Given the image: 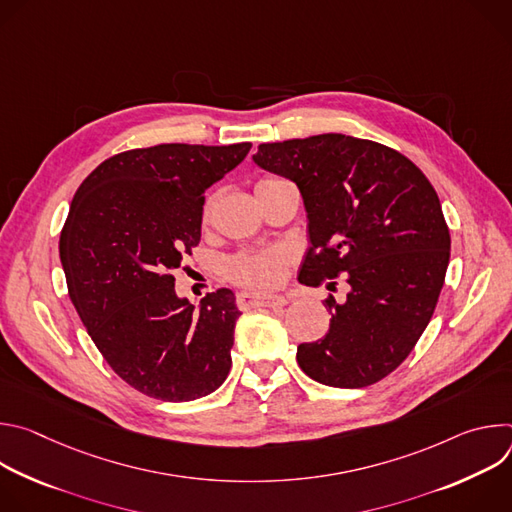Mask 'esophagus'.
Masks as SVG:
<instances>
[{
  "label": "esophagus",
  "instance_id": "esophagus-1",
  "mask_svg": "<svg viewBox=\"0 0 512 512\" xmlns=\"http://www.w3.org/2000/svg\"><path fill=\"white\" fill-rule=\"evenodd\" d=\"M237 304L241 310L249 308H281L287 304V298L283 296H261L255 294V291H241L237 296Z\"/></svg>",
  "mask_w": 512,
  "mask_h": 512
}]
</instances>
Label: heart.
Returning <instances> with one entry per match:
<instances>
[{"label": "heart", "instance_id": "heart-1", "mask_svg": "<svg viewBox=\"0 0 512 512\" xmlns=\"http://www.w3.org/2000/svg\"><path fill=\"white\" fill-rule=\"evenodd\" d=\"M277 180L279 178L265 176L257 182L255 190L265 188ZM208 216H210V202L206 204V210H204V218ZM291 261H294V255H291V251L285 247L247 249L227 259L225 275L237 285H243L255 291H267L277 287L283 281Z\"/></svg>", "mask_w": 512, "mask_h": 512}]
</instances>
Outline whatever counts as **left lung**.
<instances>
[{
  "label": "left lung",
  "mask_w": 512,
  "mask_h": 512,
  "mask_svg": "<svg viewBox=\"0 0 512 512\" xmlns=\"http://www.w3.org/2000/svg\"><path fill=\"white\" fill-rule=\"evenodd\" d=\"M253 160L304 196L312 247L300 281L334 285L346 273L350 285L346 302L326 300V336L298 346L302 371L340 389L385 379L427 328L450 263L433 186L397 150L342 133L261 143Z\"/></svg>",
  "instance_id": "obj_1"
}]
</instances>
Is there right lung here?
<instances>
[{
    "mask_svg": "<svg viewBox=\"0 0 512 512\" xmlns=\"http://www.w3.org/2000/svg\"><path fill=\"white\" fill-rule=\"evenodd\" d=\"M251 143H160L121 152L79 186L60 233L68 296L109 367L139 393L184 403L231 371L241 312L231 289L196 310L174 271L200 243L204 192Z\"/></svg>",
    "mask_w": 512,
    "mask_h": 512,
    "instance_id": "right-lung-1",
    "label": "right lung"
}]
</instances>
